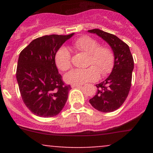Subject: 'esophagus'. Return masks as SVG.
Masks as SVG:
<instances>
[{"instance_id": "1", "label": "esophagus", "mask_w": 153, "mask_h": 153, "mask_svg": "<svg viewBox=\"0 0 153 153\" xmlns=\"http://www.w3.org/2000/svg\"><path fill=\"white\" fill-rule=\"evenodd\" d=\"M81 84H72L71 86H72V88H75V87H79V86H81Z\"/></svg>"}]
</instances>
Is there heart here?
Segmentation results:
<instances>
[{"instance_id":"obj_1","label":"heart","mask_w":153,"mask_h":153,"mask_svg":"<svg viewBox=\"0 0 153 153\" xmlns=\"http://www.w3.org/2000/svg\"><path fill=\"white\" fill-rule=\"evenodd\" d=\"M72 45L75 49L89 55L87 65L93 66L86 69H75L68 72L64 76L67 83L81 84L95 81L99 78L100 73L106 75L112 71L114 66V54L110 48L99 46L96 40L86 35L77 38ZM55 64L61 71L70 69L71 55L67 47H61L56 52Z\"/></svg>"}]
</instances>
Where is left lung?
<instances>
[{"label": "left lung", "mask_w": 153, "mask_h": 153, "mask_svg": "<svg viewBox=\"0 0 153 153\" xmlns=\"http://www.w3.org/2000/svg\"><path fill=\"white\" fill-rule=\"evenodd\" d=\"M88 32L96 34L104 40L114 54L112 72L105 81L95 85L97 92L89 99V103L100 112H113L124 104L129 94L134 69L133 58L129 46L115 35L98 29Z\"/></svg>", "instance_id": "obj_1"}]
</instances>
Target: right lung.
<instances>
[{
  "label": "right lung",
  "instance_id": "obj_1",
  "mask_svg": "<svg viewBox=\"0 0 153 153\" xmlns=\"http://www.w3.org/2000/svg\"><path fill=\"white\" fill-rule=\"evenodd\" d=\"M74 34L40 37L20 53L16 71L19 90L25 105L37 116H55L67 102L71 86L62 81L55 55Z\"/></svg>",
  "mask_w": 153,
  "mask_h": 153
}]
</instances>
